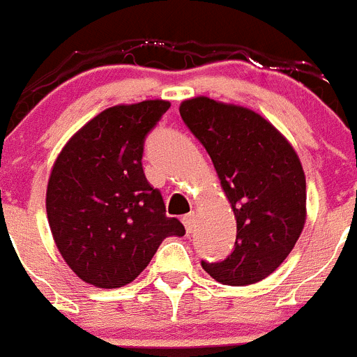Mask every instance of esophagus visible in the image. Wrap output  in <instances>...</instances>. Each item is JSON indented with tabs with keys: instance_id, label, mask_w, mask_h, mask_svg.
I'll use <instances>...</instances> for the list:
<instances>
[{
	"instance_id": "esophagus-1",
	"label": "esophagus",
	"mask_w": 357,
	"mask_h": 357,
	"mask_svg": "<svg viewBox=\"0 0 357 357\" xmlns=\"http://www.w3.org/2000/svg\"><path fill=\"white\" fill-rule=\"evenodd\" d=\"M182 223H184L185 230H188L189 234H191L192 228H195V212H191V214L184 215V218H182Z\"/></svg>"
}]
</instances>
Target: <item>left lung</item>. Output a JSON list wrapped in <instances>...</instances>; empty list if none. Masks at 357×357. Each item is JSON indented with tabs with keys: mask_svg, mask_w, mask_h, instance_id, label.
Returning a JSON list of instances; mask_svg holds the SVG:
<instances>
[{
	"mask_svg": "<svg viewBox=\"0 0 357 357\" xmlns=\"http://www.w3.org/2000/svg\"><path fill=\"white\" fill-rule=\"evenodd\" d=\"M181 116L208 152L237 221L231 253L204 269L225 285H253L283 264L306 223V176L289 139L261 114L211 97Z\"/></svg>",
	"mask_w": 357,
	"mask_h": 357,
	"instance_id": "1",
	"label": "left lung"
}]
</instances>
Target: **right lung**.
Here are the masks:
<instances>
[{
  "label": "right lung",
  "instance_id": "right-lung-1",
  "mask_svg": "<svg viewBox=\"0 0 357 357\" xmlns=\"http://www.w3.org/2000/svg\"><path fill=\"white\" fill-rule=\"evenodd\" d=\"M172 106L119 104L84 123L61 149L45 192L49 228L79 280L119 289L139 276L159 244L184 235L143 173L145 136Z\"/></svg>",
  "mask_w": 357,
  "mask_h": 357
}]
</instances>
